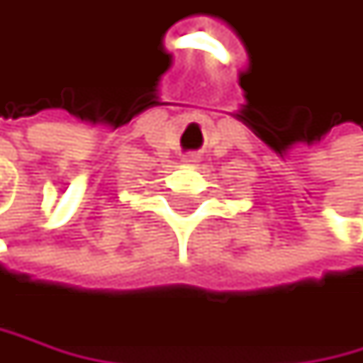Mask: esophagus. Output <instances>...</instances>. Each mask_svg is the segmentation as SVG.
<instances>
[{"mask_svg": "<svg viewBox=\"0 0 363 363\" xmlns=\"http://www.w3.org/2000/svg\"><path fill=\"white\" fill-rule=\"evenodd\" d=\"M182 162H184V164H195V162H199V157L191 153V155H184V157H182Z\"/></svg>", "mask_w": 363, "mask_h": 363, "instance_id": "esophagus-1", "label": "esophagus"}]
</instances>
